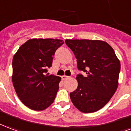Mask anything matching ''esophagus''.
Masks as SVG:
<instances>
[{"label": "esophagus", "instance_id": "34e87169", "mask_svg": "<svg viewBox=\"0 0 131 131\" xmlns=\"http://www.w3.org/2000/svg\"><path fill=\"white\" fill-rule=\"evenodd\" d=\"M61 78L63 80H66V79H68L69 77H68V76H66V75H63V76L61 77Z\"/></svg>", "mask_w": 131, "mask_h": 131}]
</instances>
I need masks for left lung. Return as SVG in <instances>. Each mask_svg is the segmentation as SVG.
Instances as JSON below:
<instances>
[{"instance_id":"left-lung-1","label":"left lung","mask_w":131,"mask_h":131,"mask_svg":"<svg viewBox=\"0 0 131 131\" xmlns=\"http://www.w3.org/2000/svg\"><path fill=\"white\" fill-rule=\"evenodd\" d=\"M77 59V68L86 76L77 75V89L70 93L73 105L84 113L103 108L116 92L120 61L114 49L105 41L66 40Z\"/></svg>"}]
</instances>
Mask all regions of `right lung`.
Masks as SVG:
<instances>
[{
	"label": "right lung",
	"instance_id": "add662e5",
	"mask_svg": "<svg viewBox=\"0 0 131 131\" xmlns=\"http://www.w3.org/2000/svg\"><path fill=\"white\" fill-rule=\"evenodd\" d=\"M63 43L58 39H30L14 55L12 84L19 98L28 108L41 111L53 103L61 78L45 73L52 66L56 50Z\"/></svg>",
	"mask_w": 131,
	"mask_h": 131
}]
</instances>
